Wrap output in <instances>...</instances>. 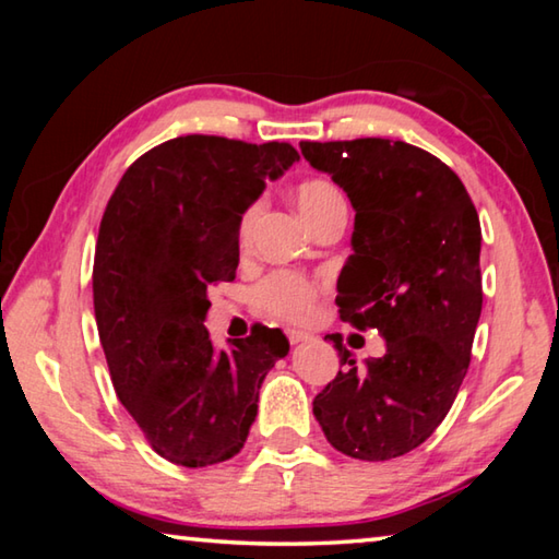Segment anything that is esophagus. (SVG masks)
<instances>
[{"mask_svg":"<svg viewBox=\"0 0 559 559\" xmlns=\"http://www.w3.org/2000/svg\"><path fill=\"white\" fill-rule=\"evenodd\" d=\"M286 335H288V343L290 345H298V343H306V340L310 337L308 333H302V330H286Z\"/></svg>","mask_w":559,"mask_h":559,"instance_id":"obj_1","label":"esophagus"}]
</instances>
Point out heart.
I'll list each match as a JSON object with an SVG mask.
<instances>
[{
	"mask_svg": "<svg viewBox=\"0 0 559 559\" xmlns=\"http://www.w3.org/2000/svg\"><path fill=\"white\" fill-rule=\"evenodd\" d=\"M298 210L310 226L323 222L328 214L335 210H345V197L340 189L328 182V179H306L296 189ZM253 219V210L243 214L241 222V236L249 231V224ZM318 300V286L310 278L300 276L293 271H273L266 278L257 283L253 288V302L263 316L290 320V323H300L310 313H313Z\"/></svg>",
	"mask_w": 559,
	"mask_h": 559,
	"instance_id": "obj_1",
	"label": "heart"
}]
</instances>
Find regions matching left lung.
Instances as JSON below:
<instances>
[{
    "label": "left lung",
    "mask_w": 559,
    "mask_h": 559,
    "mask_svg": "<svg viewBox=\"0 0 559 559\" xmlns=\"http://www.w3.org/2000/svg\"><path fill=\"white\" fill-rule=\"evenodd\" d=\"M300 153L355 206L340 318L386 340L384 357L357 367L343 335H328L343 370L313 414L345 456H404L447 419L468 372L484 306L478 212L449 165L402 140H302Z\"/></svg>",
    "instance_id": "obj_1"
}]
</instances>
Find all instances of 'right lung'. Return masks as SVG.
Instances as JSON below:
<instances>
[{
  "label": "right lung",
  "instance_id": "add662e5",
  "mask_svg": "<svg viewBox=\"0 0 559 559\" xmlns=\"http://www.w3.org/2000/svg\"><path fill=\"white\" fill-rule=\"evenodd\" d=\"M298 159L290 143L182 135L147 150L103 212L93 308L118 400L159 456L214 466L243 449L263 377L288 355L278 328L216 353L206 290L236 278L241 214Z\"/></svg>",
  "mask_w": 559,
  "mask_h": 559
}]
</instances>
